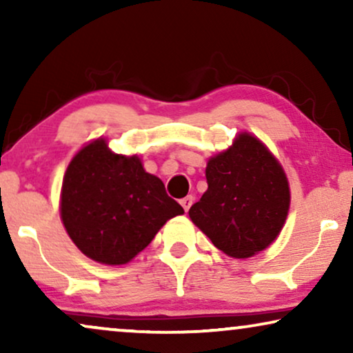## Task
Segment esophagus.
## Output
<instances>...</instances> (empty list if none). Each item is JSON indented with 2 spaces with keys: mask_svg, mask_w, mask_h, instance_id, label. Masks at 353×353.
Segmentation results:
<instances>
[{
  "mask_svg": "<svg viewBox=\"0 0 353 353\" xmlns=\"http://www.w3.org/2000/svg\"><path fill=\"white\" fill-rule=\"evenodd\" d=\"M192 201H194V197H192V196H186V197H183V199L180 201V204L183 205V209H185V212L190 210Z\"/></svg>",
  "mask_w": 353,
  "mask_h": 353,
  "instance_id": "34e87169",
  "label": "esophagus"
}]
</instances>
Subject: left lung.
Returning a JSON list of instances; mask_svg holds the SVG:
<instances>
[{
  "label": "left lung",
  "instance_id": "obj_1",
  "mask_svg": "<svg viewBox=\"0 0 353 353\" xmlns=\"http://www.w3.org/2000/svg\"><path fill=\"white\" fill-rule=\"evenodd\" d=\"M207 191L190 216L216 249L248 259L273 243L286 221L289 185L272 152L248 133L205 168Z\"/></svg>",
  "mask_w": 353,
  "mask_h": 353
}]
</instances>
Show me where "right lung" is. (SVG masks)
<instances>
[{"label": "right lung", "mask_w": 353, "mask_h": 353, "mask_svg": "<svg viewBox=\"0 0 353 353\" xmlns=\"http://www.w3.org/2000/svg\"><path fill=\"white\" fill-rule=\"evenodd\" d=\"M185 214L161 178L137 156L114 154L104 139L72 159L62 183L61 216L86 257L122 265L141 252L172 216Z\"/></svg>", "instance_id": "obj_1"}]
</instances>
